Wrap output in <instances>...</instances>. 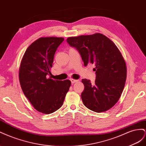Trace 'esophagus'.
I'll return each mask as SVG.
<instances>
[{"mask_svg": "<svg viewBox=\"0 0 146 146\" xmlns=\"http://www.w3.org/2000/svg\"><path fill=\"white\" fill-rule=\"evenodd\" d=\"M70 81L71 82H72V84H74V82H76L78 81V80H74V79H70Z\"/></svg>", "mask_w": 146, "mask_h": 146, "instance_id": "obj_1", "label": "esophagus"}]
</instances>
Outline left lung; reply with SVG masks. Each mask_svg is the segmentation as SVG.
<instances>
[{"label":"left lung","instance_id":"obj_1","mask_svg":"<svg viewBox=\"0 0 146 146\" xmlns=\"http://www.w3.org/2000/svg\"><path fill=\"white\" fill-rule=\"evenodd\" d=\"M80 54L84 66L92 64L96 74L94 84L82 79L81 94L84 105L96 112L106 111L114 106L121 95L127 78L125 62L115 44L100 33L72 36L66 39Z\"/></svg>","mask_w":146,"mask_h":146}]
</instances>
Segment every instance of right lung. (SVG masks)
Here are the masks:
<instances>
[{
  "label": "right lung",
  "mask_w": 146,
  "mask_h": 146,
  "mask_svg": "<svg viewBox=\"0 0 146 146\" xmlns=\"http://www.w3.org/2000/svg\"><path fill=\"white\" fill-rule=\"evenodd\" d=\"M64 40L61 37H42L33 42L21 63L19 79L25 96L38 111L51 114L63 105L71 81L48 78L54 54Z\"/></svg>",
  "instance_id": "1"
}]
</instances>
